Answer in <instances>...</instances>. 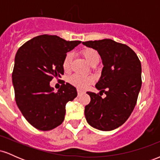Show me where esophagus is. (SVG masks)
<instances>
[{
    "label": "esophagus",
    "mask_w": 160,
    "mask_h": 160,
    "mask_svg": "<svg viewBox=\"0 0 160 160\" xmlns=\"http://www.w3.org/2000/svg\"><path fill=\"white\" fill-rule=\"evenodd\" d=\"M84 93V92L82 91V90H80V89H78V96H80V95H82Z\"/></svg>",
    "instance_id": "34e87169"
}]
</instances>
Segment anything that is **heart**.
<instances>
[{
  "mask_svg": "<svg viewBox=\"0 0 160 160\" xmlns=\"http://www.w3.org/2000/svg\"><path fill=\"white\" fill-rule=\"evenodd\" d=\"M80 54L83 56L86 62L92 66L96 65L100 62V55L98 52L92 48H84L80 51ZM73 60V54L68 52L64 57L62 61V68L65 72H69L71 68ZM68 82L71 85L78 89H85L88 86L94 82V79L90 76H82L79 74H74L68 78Z\"/></svg>",
  "mask_w": 160,
  "mask_h": 160,
  "instance_id": "b5f03b06",
  "label": "heart"
}]
</instances>
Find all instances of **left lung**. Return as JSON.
<instances>
[{
	"label": "left lung",
	"mask_w": 160,
	"mask_h": 160,
	"mask_svg": "<svg viewBox=\"0 0 160 160\" xmlns=\"http://www.w3.org/2000/svg\"><path fill=\"white\" fill-rule=\"evenodd\" d=\"M82 44L98 51L103 63L96 94L87 92L91 101L85 107L86 121L102 131H111L128 120L136 104L141 87V65L127 45L111 39L89 40ZM106 95L102 99L100 95Z\"/></svg>",
	"instance_id": "8db88e82"
}]
</instances>
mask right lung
<instances>
[{
	"instance_id": "add662e5",
	"label": "right lung",
	"mask_w": 160,
	"mask_h": 160,
	"mask_svg": "<svg viewBox=\"0 0 160 160\" xmlns=\"http://www.w3.org/2000/svg\"><path fill=\"white\" fill-rule=\"evenodd\" d=\"M80 43L43 34L28 40L18 49L12 74L16 102L34 128L49 131L64 121L66 104L76 98L77 89L67 82L55 92L49 82L64 74V57Z\"/></svg>"
}]
</instances>
